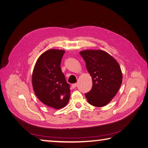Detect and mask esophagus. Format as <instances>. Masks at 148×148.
<instances>
[{"instance_id": "34e87169", "label": "esophagus", "mask_w": 148, "mask_h": 148, "mask_svg": "<svg viewBox=\"0 0 148 148\" xmlns=\"http://www.w3.org/2000/svg\"><path fill=\"white\" fill-rule=\"evenodd\" d=\"M77 87V83H74V84L72 85V88H75Z\"/></svg>"}]
</instances>
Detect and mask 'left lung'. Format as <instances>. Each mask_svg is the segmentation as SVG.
Listing matches in <instances>:
<instances>
[{
    "label": "left lung",
    "mask_w": 148,
    "mask_h": 148,
    "mask_svg": "<svg viewBox=\"0 0 148 148\" xmlns=\"http://www.w3.org/2000/svg\"><path fill=\"white\" fill-rule=\"evenodd\" d=\"M92 80V87L85 94L87 101L95 107H103L112 100L122 82L119 63L101 50H85L79 52Z\"/></svg>",
    "instance_id": "obj_1"
}]
</instances>
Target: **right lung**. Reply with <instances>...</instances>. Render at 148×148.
<instances>
[{
	"label": "right lung",
	"mask_w": 148,
	"mask_h": 148,
	"mask_svg": "<svg viewBox=\"0 0 148 148\" xmlns=\"http://www.w3.org/2000/svg\"><path fill=\"white\" fill-rule=\"evenodd\" d=\"M65 51L50 49L39 56L34 66L32 82L34 92L46 106L63 108L70 98V85L61 71V59Z\"/></svg>",
	"instance_id": "obj_1"
}]
</instances>
